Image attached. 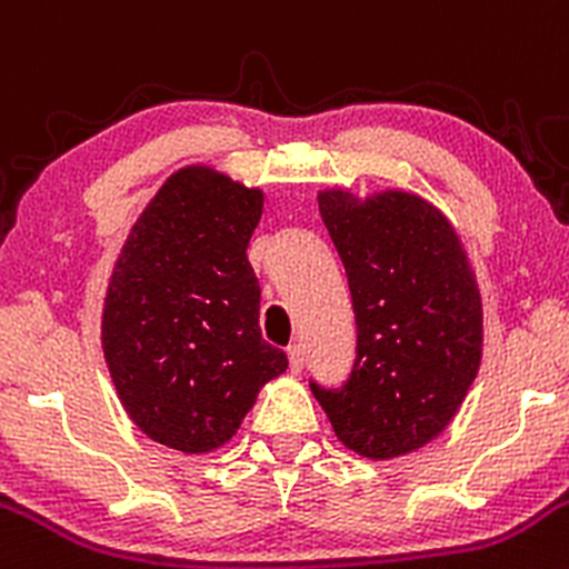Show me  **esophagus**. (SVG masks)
<instances>
[{"label":"esophagus","mask_w":569,"mask_h":569,"mask_svg":"<svg viewBox=\"0 0 569 569\" xmlns=\"http://www.w3.org/2000/svg\"><path fill=\"white\" fill-rule=\"evenodd\" d=\"M302 362H305L302 346H297V343L289 346V370H291V373H300Z\"/></svg>","instance_id":"34e87169"}]
</instances>
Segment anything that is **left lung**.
I'll return each instance as SVG.
<instances>
[{"instance_id":"left-lung-1","label":"left lung","mask_w":569,"mask_h":569,"mask_svg":"<svg viewBox=\"0 0 569 569\" xmlns=\"http://www.w3.org/2000/svg\"><path fill=\"white\" fill-rule=\"evenodd\" d=\"M319 212L349 278L357 360L338 390L310 381L335 436L365 458L420 450L463 403L482 357V302L450 220L385 190H321Z\"/></svg>"}]
</instances>
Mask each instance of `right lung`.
I'll use <instances>...</instances> for the list:
<instances>
[{"label":"right lung","mask_w":569,"mask_h":569,"mask_svg":"<svg viewBox=\"0 0 569 569\" xmlns=\"http://www.w3.org/2000/svg\"><path fill=\"white\" fill-rule=\"evenodd\" d=\"M264 193L207 166L166 179L136 220L103 305V355L130 420L179 452L237 433L289 360L261 338L248 242Z\"/></svg>","instance_id":"1"}]
</instances>
